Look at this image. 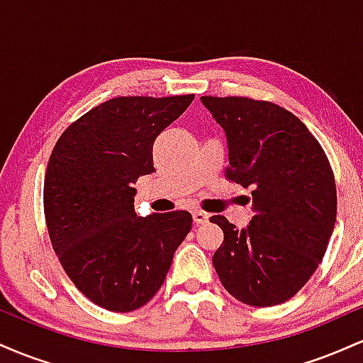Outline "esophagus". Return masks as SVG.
I'll use <instances>...</instances> for the list:
<instances>
[{
  "label": "esophagus",
  "mask_w": 363,
  "mask_h": 363,
  "mask_svg": "<svg viewBox=\"0 0 363 363\" xmlns=\"http://www.w3.org/2000/svg\"><path fill=\"white\" fill-rule=\"evenodd\" d=\"M208 218H210V216H208V213H205V211H199V210L193 211L194 223H206Z\"/></svg>",
  "instance_id": "obj_1"
}]
</instances>
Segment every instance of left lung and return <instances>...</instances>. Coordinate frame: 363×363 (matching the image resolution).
Wrapping results in <instances>:
<instances>
[{"label": "left lung", "mask_w": 363, "mask_h": 363, "mask_svg": "<svg viewBox=\"0 0 363 363\" xmlns=\"http://www.w3.org/2000/svg\"><path fill=\"white\" fill-rule=\"evenodd\" d=\"M228 145L227 177L251 187L254 216L223 230L213 266L225 290L254 307L286 302L318 269L336 222L335 174L297 116L247 97H201Z\"/></svg>", "instance_id": "left-lung-1"}]
</instances>
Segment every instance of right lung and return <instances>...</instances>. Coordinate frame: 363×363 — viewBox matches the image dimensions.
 Segmentation results:
<instances>
[{"mask_svg":"<svg viewBox=\"0 0 363 363\" xmlns=\"http://www.w3.org/2000/svg\"><path fill=\"white\" fill-rule=\"evenodd\" d=\"M194 95L116 97L65 129L44 179V215L62 269L91 302L140 309L160 290L189 211L138 216L133 187L155 172L153 141Z\"/></svg>","mask_w":363,"mask_h":363,"instance_id":"1","label":"right lung"}]
</instances>
